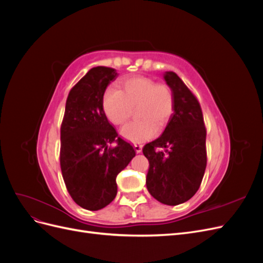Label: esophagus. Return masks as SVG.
I'll list each match as a JSON object with an SVG mask.
<instances>
[{"instance_id": "esophagus-1", "label": "esophagus", "mask_w": 263, "mask_h": 263, "mask_svg": "<svg viewBox=\"0 0 263 263\" xmlns=\"http://www.w3.org/2000/svg\"><path fill=\"white\" fill-rule=\"evenodd\" d=\"M134 149H135V151H136L137 154H140L141 150H142V145L141 144H135L134 145Z\"/></svg>"}]
</instances>
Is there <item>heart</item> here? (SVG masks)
Masks as SVG:
<instances>
[{"instance_id":"obj_1","label":"heart","mask_w":263,"mask_h":263,"mask_svg":"<svg viewBox=\"0 0 263 263\" xmlns=\"http://www.w3.org/2000/svg\"><path fill=\"white\" fill-rule=\"evenodd\" d=\"M103 110L108 121L122 125L132 114V108L138 107L136 117L122 127L121 136L129 142H141L153 138L157 129H162L168 123L174 108V98L170 87L157 83L146 77H129L121 81V89L110 86L103 95Z\"/></svg>"}]
</instances>
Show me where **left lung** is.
I'll return each mask as SVG.
<instances>
[{"instance_id":"8db88e82","label":"left lung","mask_w":263,"mask_h":263,"mask_svg":"<svg viewBox=\"0 0 263 263\" xmlns=\"http://www.w3.org/2000/svg\"><path fill=\"white\" fill-rule=\"evenodd\" d=\"M163 79L174 98V108L162 135L142 153L149 160L146 185L157 201L179 205L201 185L206 168V130L196 98L173 71Z\"/></svg>"}]
</instances>
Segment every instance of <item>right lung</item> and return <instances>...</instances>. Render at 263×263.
Masks as SVG:
<instances>
[{
	"label": "right lung",
	"instance_id": "1",
	"mask_svg": "<svg viewBox=\"0 0 263 263\" xmlns=\"http://www.w3.org/2000/svg\"><path fill=\"white\" fill-rule=\"evenodd\" d=\"M113 68L94 67L71 89L61 125L60 165L73 201L99 211L117 194L116 177L136 156L103 110V95L117 78ZM117 145L110 147V144Z\"/></svg>",
	"mask_w": 263,
	"mask_h": 263
}]
</instances>
